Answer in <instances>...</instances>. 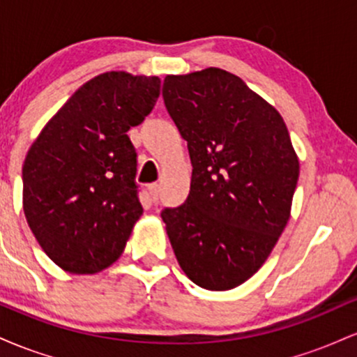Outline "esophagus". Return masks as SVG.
Wrapping results in <instances>:
<instances>
[{"mask_svg":"<svg viewBox=\"0 0 357 357\" xmlns=\"http://www.w3.org/2000/svg\"><path fill=\"white\" fill-rule=\"evenodd\" d=\"M149 195H151V198H153V202H158L159 195H161V186H159V184H151Z\"/></svg>","mask_w":357,"mask_h":357,"instance_id":"1","label":"esophagus"}]
</instances>
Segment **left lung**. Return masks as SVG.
<instances>
[{"label":"left lung","mask_w":357,"mask_h":357,"mask_svg":"<svg viewBox=\"0 0 357 357\" xmlns=\"http://www.w3.org/2000/svg\"><path fill=\"white\" fill-rule=\"evenodd\" d=\"M162 97L190 151V196L161 213L179 267L206 290L255 275L285 230L298 155L280 112L240 77L166 75Z\"/></svg>","instance_id":"left-lung-1"}]
</instances>
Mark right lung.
<instances>
[{
	"label": "right lung",
	"instance_id": "1",
	"mask_svg": "<svg viewBox=\"0 0 357 357\" xmlns=\"http://www.w3.org/2000/svg\"><path fill=\"white\" fill-rule=\"evenodd\" d=\"M159 77L105 72L85 82L45 124L23 162V211L53 264L102 272L142 216L137 154L127 130L154 107Z\"/></svg>",
	"mask_w": 357,
	"mask_h": 357
}]
</instances>
